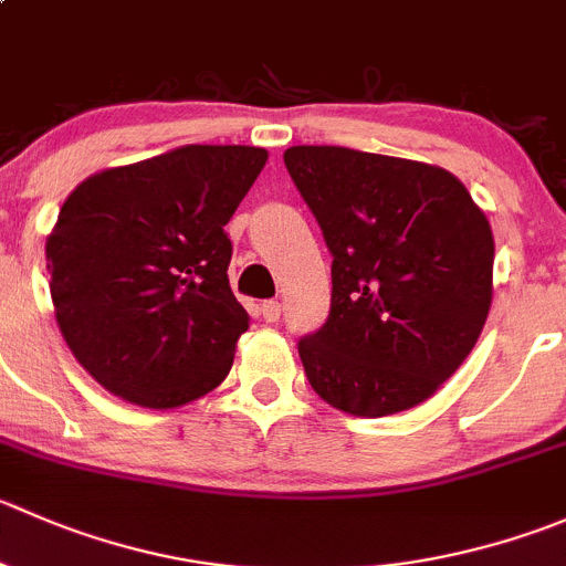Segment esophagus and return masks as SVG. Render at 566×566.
<instances>
[{"label": "esophagus", "mask_w": 566, "mask_h": 566, "mask_svg": "<svg viewBox=\"0 0 566 566\" xmlns=\"http://www.w3.org/2000/svg\"><path fill=\"white\" fill-rule=\"evenodd\" d=\"M260 315L265 317V323H276L279 315H282V304L279 301H262Z\"/></svg>", "instance_id": "esophagus-1"}]
</instances>
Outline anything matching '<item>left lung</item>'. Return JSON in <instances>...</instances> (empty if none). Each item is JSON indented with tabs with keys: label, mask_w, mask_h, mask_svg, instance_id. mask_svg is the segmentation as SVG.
I'll return each mask as SVG.
<instances>
[{
	"label": "left lung",
	"mask_w": 566,
	"mask_h": 566,
	"mask_svg": "<svg viewBox=\"0 0 566 566\" xmlns=\"http://www.w3.org/2000/svg\"><path fill=\"white\" fill-rule=\"evenodd\" d=\"M284 166L332 251V310L298 343L312 389L384 417L459 370L492 304L495 240L446 168L343 146H293Z\"/></svg>",
	"instance_id": "8db88e82"
}]
</instances>
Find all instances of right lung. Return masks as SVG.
<instances>
[{
    "mask_svg": "<svg viewBox=\"0 0 566 566\" xmlns=\"http://www.w3.org/2000/svg\"><path fill=\"white\" fill-rule=\"evenodd\" d=\"M268 163L256 146H182L76 185L46 238L74 359L107 392L177 409L227 378L249 315L223 227Z\"/></svg>",
    "mask_w": 566,
    "mask_h": 566,
    "instance_id": "obj_1",
    "label": "right lung"
}]
</instances>
